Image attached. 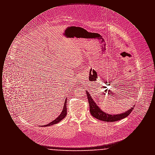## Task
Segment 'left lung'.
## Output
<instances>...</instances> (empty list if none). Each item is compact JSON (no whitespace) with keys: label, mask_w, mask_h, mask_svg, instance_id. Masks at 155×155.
<instances>
[{"label":"left lung","mask_w":155,"mask_h":155,"mask_svg":"<svg viewBox=\"0 0 155 155\" xmlns=\"http://www.w3.org/2000/svg\"><path fill=\"white\" fill-rule=\"evenodd\" d=\"M86 94L88 100L89 104V110L91 115L99 120L103 121H107V122H114L120 120H121L123 118L127 117L133 111L134 107H132L130 109L126 111L124 113H123L121 114H109L107 113H106L103 111L98 106H97L96 103L94 102V101L92 99L91 95L89 94L88 92L87 91ZM134 105L133 106H134Z\"/></svg>","instance_id":"1"}]
</instances>
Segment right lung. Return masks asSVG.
I'll return each instance as SVG.
<instances>
[{"mask_svg": "<svg viewBox=\"0 0 155 155\" xmlns=\"http://www.w3.org/2000/svg\"><path fill=\"white\" fill-rule=\"evenodd\" d=\"M67 99H66L65 100V102L64 103V106H63V110L61 111V114L59 115V116L56 118L54 120L52 121V122H51L49 124H47V125H42V127H48V126H50V125H54V124H56L57 123H59L61 120H62L63 118H64L66 116L67 114ZM42 127V126H41Z\"/></svg>", "mask_w": 155, "mask_h": 155, "instance_id": "1", "label": "right lung"}]
</instances>
